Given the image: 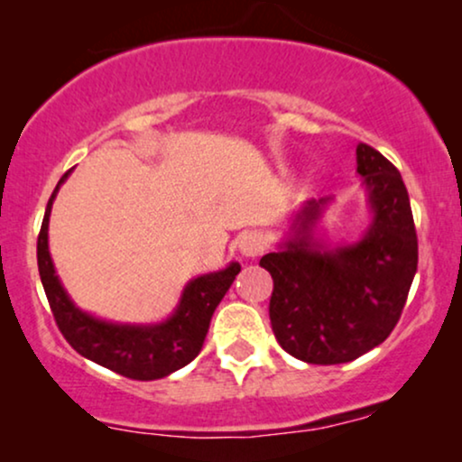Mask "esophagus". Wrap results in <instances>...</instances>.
<instances>
[{
	"label": "esophagus",
	"instance_id": "esophagus-1",
	"mask_svg": "<svg viewBox=\"0 0 462 462\" xmlns=\"http://www.w3.org/2000/svg\"><path fill=\"white\" fill-rule=\"evenodd\" d=\"M236 247H238V252H241V256L256 258V256H261L263 249H264V236L256 230L243 232V235L238 236Z\"/></svg>",
	"mask_w": 462,
	"mask_h": 462
}]
</instances>
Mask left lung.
Masks as SVG:
<instances>
[{"label":"left lung","instance_id":"8db88e82","mask_svg":"<svg viewBox=\"0 0 462 462\" xmlns=\"http://www.w3.org/2000/svg\"><path fill=\"white\" fill-rule=\"evenodd\" d=\"M356 171L371 224L354 243L328 245L315 236L330 198L295 213L291 235L261 267L273 278L269 319L278 343L310 365H338L384 341L404 310L417 272V232L400 171L358 143Z\"/></svg>","mask_w":462,"mask_h":462}]
</instances>
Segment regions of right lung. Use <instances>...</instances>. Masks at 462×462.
I'll return each instance as SVG.
<instances>
[{"label":"right lung","instance_id":"right-lung-1","mask_svg":"<svg viewBox=\"0 0 462 462\" xmlns=\"http://www.w3.org/2000/svg\"><path fill=\"white\" fill-rule=\"evenodd\" d=\"M69 173L71 169L60 178L47 201L36 243L41 282L62 337L84 358L132 380H158L182 369L201 352L213 312L235 282L241 264L230 263L226 269L190 280L184 286L176 309L161 323H116L84 312L73 304L56 275L47 243L51 204Z\"/></svg>","mask_w":462,"mask_h":462}]
</instances>
